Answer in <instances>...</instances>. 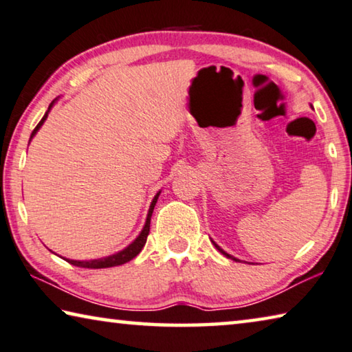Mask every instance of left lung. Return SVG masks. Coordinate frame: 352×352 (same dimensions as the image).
<instances>
[{"label": "left lung", "instance_id": "obj_1", "mask_svg": "<svg viewBox=\"0 0 352 352\" xmlns=\"http://www.w3.org/2000/svg\"><path fill=\"white\" fill-rule=\"evenodd\" d=\"M214 245H215V248H217V250H218V251H220V252H223V254H224V256H226V257H229V258H232V261H235V262H237V261H239V258H235V257H232V256H229V254H228V252H224V251L221 250V248H220V246H218L217 243H214Z\"/></svg>", "mask_w": 352, "mask_h": 352}]
</instances>
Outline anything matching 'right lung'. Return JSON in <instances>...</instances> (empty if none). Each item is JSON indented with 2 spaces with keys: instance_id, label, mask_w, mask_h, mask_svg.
Returning a JSON list of instances; mask_svg holds the SVG:
<instances>
[{
  "instance_id": "right-lung-1",
  "label": "right lung",
  "mask_w": 352,
  "mask_h": 352,
  "mask_svg": "<svg viewBox=\"0 0 352 352\" xmlns=\"http://www.w3.org/2000/svg\"><path fill=\"white\" fill-rule=\"evenodd\" d=\"M54 104V101L51 102L50 104V107H48V111H46V113L43 115V118L40 120V123L36 126V129L32 131V134H31V138L36 135V132L40 129V126L43 124V122L46 120V117H48V112H50V109H51V106ZM160 193V192H159ZM159 193L155 195L154 197V199H153V203H151V206H149V212H148V217H146V223H145V228H143V230L140 232V235H138V237L132 241V243L126 248V250H123V251H120V252H117V254H113V256H109V257H104V258H96V261H65L68 262V263H72V265H74V267H80V268H109V267H117V265H123V263H126V262H129V261H132V258H134L138 252L142 251V248L145 246V243H146V239H148V234H149V223H151V215H153V210H154V206H155V203H157V198H159Z\"/></svg>"
}]
</instances>
